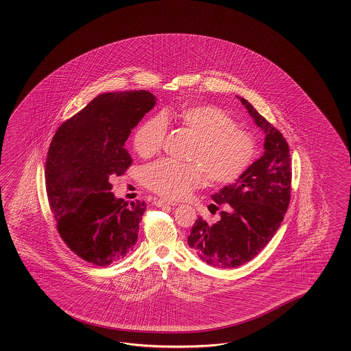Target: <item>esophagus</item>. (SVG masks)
Masks as SVG:
<instances>
[{
  "mask_svg": "<svg viewBox=\"0 0 351 351\" xmlns=\"http://www.w3.org/2000/svg\"><path fill=\"white\" fill-rule=\"evenodd\" d=\"M154 204L158 206V207H166V206H175L176 203L169 202V201H165V199H157V201H154Z\"/></svg>",
  "mask_w": 351,
  "mask_h": 351,
  "instance_id": "obj_1",
  "label": "esophagus"
}]
</instances>
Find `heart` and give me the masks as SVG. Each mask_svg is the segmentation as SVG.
I'll list each match as a JSON object with an SVG mask.
<instances>
[{
	"label": "heart",
	"instance_id": "obj_1",
	"mask_svg": "<svg viewBox=\"0 0 351 351\" xmlns=\"http://www.w3.org/2000/svg\"><path fill=\"white\" fill-rule=\"evenodd\" d=\"M175 119L197 138L191 160L180 163L160 160L141 171V180L149 191L165 198L179 199L201 186L204 173L213 185H228L238 180L256 157L255 138L220 108L184 106L167 109L162 116L144 121L134 135V148L141 157L160 152L167 134V121Z\"/></svg>",
	"mask_w": 351,
	"mask_h": 351
}]
</instances>
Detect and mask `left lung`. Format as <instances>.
Returning a JSON list of instances; mask_svg holds the SVG:
<instances>
[{"label":"left lung","mask_w":351,"mask_h":351,"mask_svg":"<svg viewBox=\"0 0 351 351\" xmlns=\"http://www.w3.org/2000/svg\"><path fill=\"white\" fill-rule=\"evenodd\" d=\"M265 134L264 154L232 185L211 195L226 204L215 223L199 217L188 245L208 265L230 269L252 260L274 237L291 199V157L287 141L252 104L237 96Z\"/></svg>","instance_id":"obj_1"}]
</instances>
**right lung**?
I'll use <instances>...</instances> for the list:
<instances>
[{"mask_svg":"<svg viewBox=\"0 0 351 351\" xmlns=\"http://www.w3.org/2000/svg\"><path fill=\"white\" fill-rule=\"evenodd\" d=\"M156 101L145 90L101 94L53 135L47 198L62 239L87 263H117L136 245L147 203L116 198L110 180L132 163L125 143Z\"/></svg>","mask_w":351,"mask_h":351,"instance_id":"right-lung-1","label":"right lung"}]
</instances>
